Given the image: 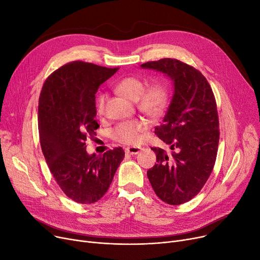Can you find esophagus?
<instances>
[{"label": "esophagus", "mask_w": 260, "mask_h": 260, "mask_svg": "<svg viewBox=\"0 0 260 260\" xmlns=\"http://www.w3.org/2000/svg\"><path fill=\"white\" fill-rule=\"evenodd\" d=\"M142 150V148L140 147H135V146H132V147H127L126 148V152L131 154V155H137L138 153H140V151Z\"/></svg>", "instance_id": "1"}]
</instances>
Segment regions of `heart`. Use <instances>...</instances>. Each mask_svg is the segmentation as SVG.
I'll return each instance as SVG.
<instances>
[{
	"mask_svg": "<svg viewBox=\"0 0 260 260\" xmlns=\"http://www.w3.org/2000/svg\"><path fill=\"white\" fill-rule=\"evenodd\" d=\"M141 78L129 76L122 78L115 85L116 91L130 101L139 100V108L152 118L158 117L164 112L168 104V92L162 83H153L145 89ZM96 113L102 115L105 111V96L101 95L95 104ZM147 129V122L141 119L123 121L111 132V137L118 143L134 145L140 142L141 133Z\"/></svg>",
	"mask_w": 260,
	"mask_h": 260,
	"instance_id": "b5f03b06",
	"label": "heart"
}]
</instances>
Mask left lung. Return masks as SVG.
I'll use <instances>...</instances> for the list:
<instances>
[{
    "instance_id": "obj_1",
    "label": "left lung",
    "mask_w": 260,
    "mask_h": 260,
    "mask_svg": "<svg viewBox=\"0 0 260 260\" xmlns=\"http://www.w3.org/2000/svg\"><path fill=\"white\" fill-rule=\"evenodd\" d=\"M141 68L163 73L174 83L171 102L155 134L175 151L170 155L151 148L157 163L147 176L160 200L180 205L199 193L213 171L219 144L216 100L202 74L178 59L149 61Z\"/></svg>"
}]
</instances>
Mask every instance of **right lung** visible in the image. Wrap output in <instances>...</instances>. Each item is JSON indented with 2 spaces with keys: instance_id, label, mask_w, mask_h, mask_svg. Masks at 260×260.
Returning a JSON list of instances; mask_svg holds the SVG:
<instances>
[{
  "instance_id": "1",
  "label": "right lung",
  "mask_w": 260,
  "mask_h": 260,
  "mask_svg": "<svg viewBox=\"0 0 260 260\" xmlns=\"http://www.w3.org/2000/svg\"><path fill=\"white\" fill-rule=\"evenodd\" d=\"M117 70L72 61L48 76L40 93L38 125L43 155L60 188L77 203L101 200L125 157L121 147L103 155L89 154L85 149L86 138L100 128L95 94Z\"/></svg>"
}]
</instances>
